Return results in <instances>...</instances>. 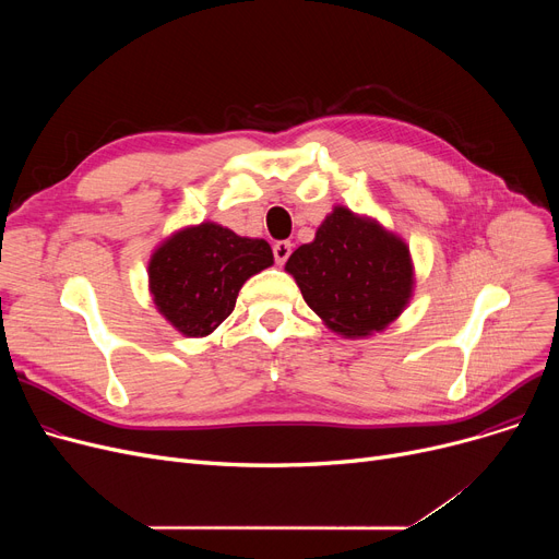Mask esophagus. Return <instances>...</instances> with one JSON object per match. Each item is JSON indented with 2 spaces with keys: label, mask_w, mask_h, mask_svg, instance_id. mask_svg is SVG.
Listing matches in <instances>:
<instances>
[{
  "label": "esophagus",
  "mask_w": 559,
  "mask_h": 559,
  "mask_svg": "<svg viewBox=\"0 0 559 559\" xmlns=\"http://www.w3.org/2000/svg\"><path fill=\"white\" fill-rule=\"evenodd\" d=\"M289 253H292V245H289V242L281 240V242L274 245V258H276L278 264H285V260L289 258Z\"/></svg>",
  "instance_id": "obj_1"
}]
</instances>
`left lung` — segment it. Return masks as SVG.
Masks as SVG:
<instances>
[{
    "mask_svg": "<svg viewBox=\"0 0 559 559\" xmlns=\"http://www.w3.org/2000/svg\"><path fill=\"white\" fill-rule=\"evenodd\" d=\"M306 304L346 340L383 333L415 297V262L401 235L335 205L314 240L285 262Z\"/></svg>",
    "mask_w": 559,
    "mask_h": 559,
    "instance_id": "8db88e82",
    "label": "left lung"
}]
</instances>
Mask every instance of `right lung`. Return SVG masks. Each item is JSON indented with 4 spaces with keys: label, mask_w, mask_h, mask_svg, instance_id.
Here are the masks:
<instances>
[{
    "label": "right lung",
    "mask_w": 559,
    "mask_h": 559,
    "mask_svg": "<svg viewBox=\"0 0 559 559\" xmlns=\"http://www.w3.org/2000/svg\"><path fill=\"white\" fill-rule=\"evenodd\" d=\"M272 264L264 240L201 222L167 235L152 251L146 276L165 321L186 337H205L233 312L242 285Z\"/></svg>",
    "instance_id": "1"
}]
</instances>
